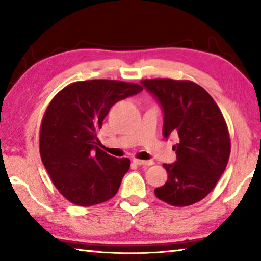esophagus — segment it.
<instances>
[{
	"instance_id": "1",
	"label": "esophagus",
	"mask_w": 261,
	"mask_h": 261,
	"mask_svg": "<svg viewBox=\"0 0 261 261\" xmlns=\"http://www.w3.org/2000/svg\"><path fill=\"white\" fill-rule=\"evenodd\" d=\"M134 164H137L139 166H151L153 165L152 160H139V159H134L133 160Z\"/></svg>"
}]
</instances>
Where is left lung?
I'll list each match as a JSON object with an SVG mask.
<instances>
[{"label":"left lung","mask_w":261,"mask_h":261,"mask_svg":"<svg viewBox=\"0 0 261 261\" xmlns=\"http://www.w3.org/2000/svg\"><path fill=\"white\" fill-rule=\"evenodd\" d=\"M158 99L164 112L163 134L177 135V160L164 164L169 179L154 194L173 206L197 203L215 188L226 170L230 138L219 106L202 87L191 81L170 78L141 81Z\"/></svg>","instance_id":"8db88e82"}]
</instances>
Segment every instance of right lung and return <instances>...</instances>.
Masks as SVG:
<instances>
[{
  "mask_svg": "<svg viewBox=\"0 0 261 261\" xmlns=\"http://www.w3.org/2000/svg\"><path fill=\"white\" fill-rule=\"evenodd\" d=\"M141 90L135 83L92 80L74 82L53 97L41 121L40 155L67 201L91 206L116 195L130 160L103 152L96 133L116 102Z\"/></svg>",
  "mask_w": 261,
  "mask_h": 261,
  "instance_id": "add662e5",
  "label": "right lung"
}]
</instances>
